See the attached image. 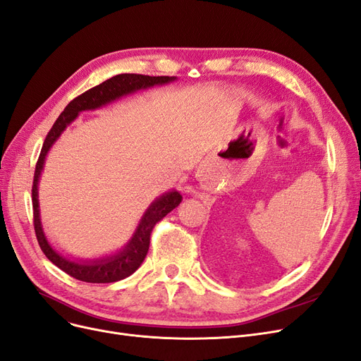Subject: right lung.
I'll list each match as a JSON object with an SVG mask.
<instances>
[{"label": "right lung", "instance_id": "add662e5", "mask_svg": "<svg viewBox=\"0 0 361 361\" xmlns=\"http://www.w3.org/2000/svg\"><path fill=\"white\" fill-rule=\"evenodd\" d=\"M175 80L176 77H149L140 74L115 75L104 81L102 84L96 85V87L80 94L78 97L72 100V102H69L63 112L59 115V118L53 124L44 143H42L41 154L35 166L32 185L34 228L39 247L49 257V261L53 262L57 268H61L62 271L69 274L71 277L85 283H114L132 276V274L140 267L143 259H145L148 253L152 228L158 221H161L167 213H170L173 209L180 204L182 195L179 191L173 190L154 200L151 206L145 210V213H143L140 218L132 238L128 240V243L120 252L97 259H77V261H74V259H69L57 252L56 249H53L41 225L38 182L41 171L44 169V161L50 148L53 147V143L61 137V135L65 132V128L78 117L80 112L102 108L126 94L135 93L137 90H145L154 87V85L169 84Z\"/></svg>", "mask_w": 361, "mask_h": 361}]
</instances>
